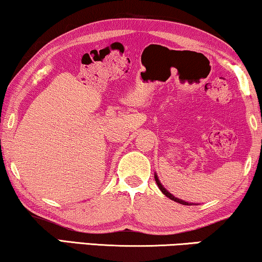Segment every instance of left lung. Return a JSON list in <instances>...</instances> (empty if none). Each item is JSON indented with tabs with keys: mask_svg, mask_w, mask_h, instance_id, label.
<instances>
[{
	"mask_svg": "<svg viewBox=\"0 0 262 262\" xmlns=\"http://www.w3.org/2000/svg\"><path fill=\"white\" fill-rule=\"evenodd\" d=\"M155 181H156V184H157V186H159V188L161 189V192H162V193H163V194H164V195H166V196H168V198H169V199H171V200H174V202H177V203H179V204H182V205H191V204H188L187 202H184V200H181V199H178V198H175V196H174L173 194H171V193H169V192H168V191H167V189L163 187V186H162V184H161V182H160V180H159V178H157V175H156V174H155Z\"/></svg>",
	"mask_w": 262,
	"mask_h": 262,
	"instance_id": "1",
	"label": "left lung"
}]
</instances>
